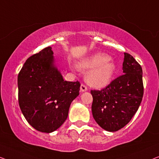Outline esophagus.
Here are the masks:
<instances>
[{
    "label": "esophagus",
    "mask_w": 159,
    "mask_h": 159,
    "mask_svg": "<svg viewBox=\"0 0 159 159\" xmlns=\"http://www.w3.org/2000/svg\"><path fill=\"white\" fill-rule=\"evenodd\" d=\"M87 90H88V89H87L86 86H85L84 84L80 85V91H82V92H84V91H86Z\"/></svg>",
    "instance_id": "esophagus-1"
}]
</instances>
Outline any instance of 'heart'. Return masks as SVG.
I'll return each mask as SVG.
<instances>
[{"mask_svg":"<svg viewBox=\"0 0 159 159\" xmlns=\"http://www.w3.org/2000/svg\"><path fill=\"white\" fill-rule=\"evenodd\" d=\"M78 67L82 70L89 69L86 73V80L96 88H102L108 85L117 68L115 62L110 60V57L103 53H97L84 58L79 62Z\"/></svg>","mask_w":159,"mask_h":159,"instance_id":"obj_1","label":"heart"}]
</instances>
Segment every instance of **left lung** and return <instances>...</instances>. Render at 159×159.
<instances>
[{"label": "left lung", "mask_w": 159, "mask_h": 159, "mask_svg": "<svg viewBox=\"0 0 159 159\" xmlns=\"http://www.w3.org/2000/svg\"><path fill=\"white\" fill-rule=\"evenodd\" d=\"M123 74L102 90H91L93 117L100 127L115 132L130 121L143 96V70L132 55L125 52Z\"/></svg>", "instance_id": "left-lung-1"}]
</instances>
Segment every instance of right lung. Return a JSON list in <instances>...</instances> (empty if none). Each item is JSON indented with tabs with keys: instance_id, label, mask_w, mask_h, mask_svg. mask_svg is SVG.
<instances>
[{
	"instance_id": "1",
	"label": "right lung",
	"mask_w": 159,
	"mask_h": 159,
	"mask_svg": "<svg viewBox=\"0 0 159 159\" xmlns=\"http://www.w3.org/2000/svg\"><path fill=\"white\" fill-rule=\"evenodd\" d=\"M78 81L64 80L55 65L51 47L26 60L18 75L19 104L30 125L42 133L56 130L66 121L79 95Z\"/></svg>"
}]
</instances>
